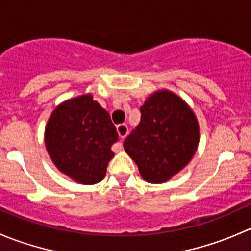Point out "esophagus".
I'll use <instances>...</instances> for the list:
<instances>
[{"instance_id":"esophagus-1","label":"esophagus","mask_w":251,"mask_h":251,"mask_svg":"<svg viewBox=\"0 0 251 251\" xmlns=\"http://www.w3.org/2000/svg\"><path fill=\"white\" fill-rule=\"evenodd\" d=\"M116 131H118V135L120 138H125L128 133V127L125 124H121V125H118L116 127ZM118 151H121V144H118Z\"/></svg>"}]
</instances>
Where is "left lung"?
<instances>
[{"instance_id":"8db88e82","label":"left lung","mask_w":251,"mask_h":251,"mask_svg":"<svg viewBox=\"0 0 251 251\" xmlns=\"http://www.w3.org/2000/svg\"><path fill=\"white\" fill-rule=\"evenodd\" d=\"M141 121L124 141L142 178L164 183L188 165L198 149L199 123L193 109L169 90L151 93L141 107Z\"/></svg>"}]
</instances>
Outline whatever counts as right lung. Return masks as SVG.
<instances>
[{
	"label": "right lung",
	"instance_id": "right-lung-1",
	"mask_svg": "<svg viewBox=\"0 0 251 251\" xmlns=\"http://www.w3.org/2000/svg\"><path fill=\"white\" fill-rule=\"evenodd\" d=\"M119 136L110 115L91 93L60 103L48 118L45 144L55 168L81 184L102 181Z\"/></svg>",
	"mask_w": 251,
	"mask_h": 251
}]
</instances>
